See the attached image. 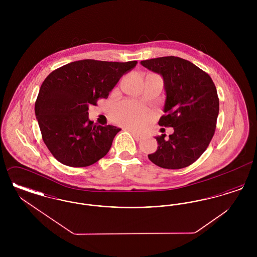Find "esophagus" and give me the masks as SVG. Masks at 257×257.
Wrapping results in <instances>:
<instances>
[{
	"label": "esophagus",
	"mask_w": 257,
	"mask_h": 257,
	"mask_svg": "<svg viewBox=\"0 0 257 257\" xmlns=\"http://www.w3.org/2000/svg\"><path fill=\"white\" fill-rule=\"evenodd\" d=\"M130 133L131 134L133 135V137H134L135 139L136 140H141V139H143V134H141V133H139V132H136V131H134V130H130Z\"/></svg>",
	"instance_id": "34e87169"
}]
</instances>
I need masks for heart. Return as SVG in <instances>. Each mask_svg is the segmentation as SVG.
Segmentation results:
<instances>
[{
	"instance_id": "heart-1",
	"label": "heart",
	"mask_w": 257,
	"mask_h": 257,
	"mask_svg": "<svg viewBox=\"0 0 257 257\" xmlns=\"http://www.w3.org/2000/svg\"><path fill=\"white\" fill-rule=\"evenodd\" d=\"M116 122L131 127H140L148 121L150 112L144 107L132 102H122L112 110Z\"/></svg>"
}]
</instances>
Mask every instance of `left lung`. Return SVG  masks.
I'll return each instance as SVG.
<instances>
[{
  "instance_id": "obj_1",
  "label": "left lung",
  "mask_w": 257,
  "mask_h": 257,
  "mask_svg": "<svg viewBox=\"0 0 257 257\" xmlns=\"http://www.w3.org/2000/svg\"><path fill=\"white\" fill-rule=\"evenodd\" d=\"M164 81L165 115L159 125L173 133L156 136L157 150L148 159L163 169L178 170L192 165L206 150L216 129L219 98L211 77L191 61L162 57L141 61Z\"/></svg>"
}]
</instances>
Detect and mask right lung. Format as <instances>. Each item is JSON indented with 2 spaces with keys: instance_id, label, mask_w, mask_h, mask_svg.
Segmentation results:
<instances>
[{
  "instance_id": "1",
  "label": "right lung",
  "mask_w": 257,
  "mask_h": 257,
  "mask_svg": "<svg viewBox=\"0 0 257 257\" xmlns=\"http://www.w3.org/2000/svg\"><path fill=\"white\" fill-rule=\"evenodd\" d=\"M138 61L82 60L56 69L40 86L35 112L42 139L61 164L83 168L103 158L121 129L88 119V106L108 98Z\"/></svg>"
}]
</instances>
